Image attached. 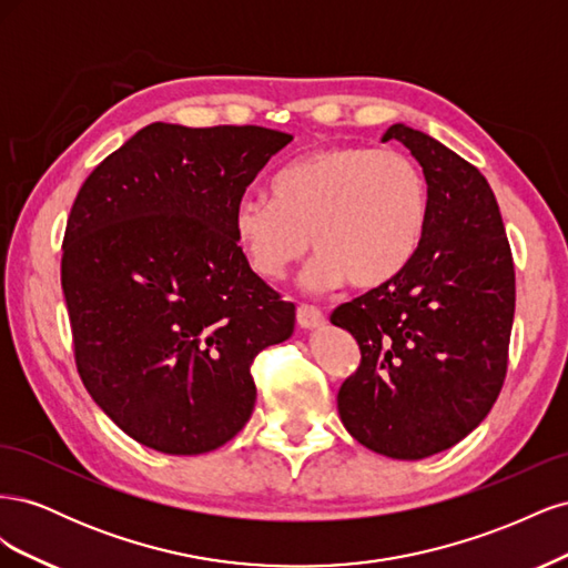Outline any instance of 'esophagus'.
Masks as SVG:
<instances>
[{"label":"esophagus","mask_w":568,"mask_h":568,"mask_svg":"<svg viewBox=\"0 0 568 568\" xmlns=\"http://www.w3.org/2000/svg\"><path fill=\"white\" fill-rule=\"evenodd\" d=\"M296 320L298 324L303 326V329H317V326L324 324V313L320 311L317 305H307V303H301L298 311H296Z\"/></svg>","instance_id":"1"}]
</instances>
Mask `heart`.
Segmentation results:
<instances>
[{
  "label": "heart",
  "instance_id": "b5f03b06",
  "mask_svg": "<svg viewBox=\"0 0 568 568\" xmlns=\"http://www.w3.org/2000/svg\"><path fill=\"white\" fill-rule=\"evenodd\" d=\"M428 220V186L400 151L324 146L282 168L272 199L244 196L232 230L257 277L277 282L311 248L305 284L355 288L393 282L415 257Z\"/></svg>",
  "mask_w": 568,
  "mask_h": 568
}]
</instances>
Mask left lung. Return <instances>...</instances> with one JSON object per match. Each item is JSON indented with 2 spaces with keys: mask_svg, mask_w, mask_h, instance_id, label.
Instances as JSON below:
<instances>
[{
  "mask_svg": "<svg viewBox=\"0 0 568 568\" xmlns=\"http://www.w3.org/2000/svg\"><path fill=\"white\" fill-rule=\"evenodd\" d=\"M384 140L403 142L424 168L426 232L398 277L332 313L359 346L336 400L365 448L422 459L474 432L500 395L517 286L500 209L478 168L400 123Z\"/></svg>",
  "mask_w": 568,
  "mask_h": 568,
  "instance_id": "1",
  "label": "left lung"
}]
</instances>
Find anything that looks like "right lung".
Returning <instances> with one entry per match:
<instances>
[{"label": "right lung", "instance_id": "add662e5", "mask_svg": "<svg viewBox=\"0 0 568 568\" xmlns=\"http://www.w3.org/2000/svg\"><path fill=\"white\" fill-rule=\"evenodd\" d=\"M294 136L257 125L136 132L84 180L61 286L80 379L136 443L201 455L255 405V355L294 334L296 305L251 270L232 215Z\"/></svg>", "mask_w": 568, "mask_h": 568}]
</instances>
